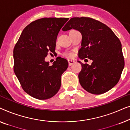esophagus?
I'll return each mask as SVG.
<instances>
[{
  "label": "esophagus",
  "mask_w": 130,
  "mask_h": 130,
  "mask_svg": "<svg viewBox=\"0 0 130 130\" xmlns=\"http://www.w3.org/2000/svg\"><path fill=\"white\" fill-rule=\"evenodd\" d=\"M75 62V61H74V60H68V63H69V66H71L72 65L73 63H74Z\"/></svg>",
  "instance_id": "1"
}]
</instances>
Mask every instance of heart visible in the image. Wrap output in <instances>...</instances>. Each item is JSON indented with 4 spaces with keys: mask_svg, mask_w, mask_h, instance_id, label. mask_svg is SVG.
Returning a JSON list of instances; mask_svg holds the SVG:
<instances>
[{
    "mask_svg": "<svg viewBox=\"0 0 130 130\" xmlns=\"http://www.w3.org/2000/svg\"><path fill=\"white\" fill-rule=\"evenodd\" d=\"M65 56L68 58H71L72 56V54L71 52H68L65 54Z\"/></svg>",
    "mask_w": 130,
    "mask_h": 130,
    "instance_id": "b5f03b06",
    "label": "heart"
}]
</instances>
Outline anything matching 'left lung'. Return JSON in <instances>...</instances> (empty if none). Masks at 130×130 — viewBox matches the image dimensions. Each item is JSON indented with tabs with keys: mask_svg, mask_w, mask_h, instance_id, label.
I'll list each match as a JSON object with an SVG mask.
<instances>
[{
	"mask_svg": "<svg viewBox=\"0 0 130 130\" xmlns=\"http://www.w3.org/2000/svg\"><path fill=\"white\" fill-rule=\"evenodd\" d=\"M71 29L82 35L80 59L92 60L91 65L81 63L78 75L82 87L93 94H104L119 81L124 67L121 43L107 25L90 18H73L66 23L63 31Z\"/></svg>",
	"mask_w": 130,
	"mask_h": 130,
	"instance_id": "1",
	"label": "left lung"
}]
</instances>
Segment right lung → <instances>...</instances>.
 I'll use <instances>...</instances> for the list:
<instances>
[{"label":"right lung","instance_id":"add662e5","mask_svg":"<svg viewBox=\"0 0 130 130\" xmlns=\"http://www.w3.org/2000/svg\"><path fill=\"white\" fill-rule=\"evenodd\" d=\"M69 18H45L23 29L13 49L14 72L25 92L38 100H47L58 92L67 60L58 57L50 66L45 58L54 52L60 29Z\"/></svg>","mask_w":130,"mask_h":130}]
</instances>
